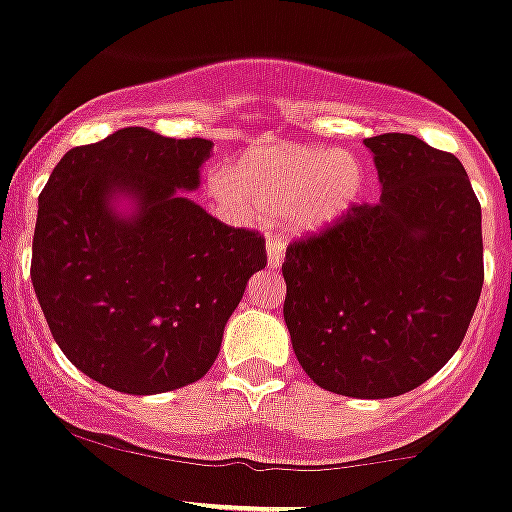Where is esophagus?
<instances>
[{"mask_svg":"<svg viewBox=\"0 0 512 512\" xmlns=\"http://www.w3.org/2000/svg\"><path fill=\"white\" fill-rule=\"evenodd\" d=\"M282 262H285V240L272 237V240H267V265L277 270V267H282Z\"/></svg>","mask_w":512,"mask_h":512,"instance_id":"34e87169","label":"esophagus"}]
</instances>
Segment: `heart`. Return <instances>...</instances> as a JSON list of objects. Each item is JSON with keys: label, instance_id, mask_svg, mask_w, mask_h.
I'll list each match as a JSON object with an SVG mask.
<instances>
[{"label": "heart", "instance_id": "heart-1", "mask_svg": "<svg viewBox=\"0 0 512 512\" xmlns=\"http://www.w3.org/2000/svg\"><path fill=\"white\" fill-rule=\"evenodd\" d=\"M365 167L352 152L305 145L252 147L217 177L222 200H247L260 215L290 217L300 232L335 225L360 202Z\"/></svg>", "mask_w": 512, "mask_h": 512}]
</instances>
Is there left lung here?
Returning a JSON list of instances; mask_svg holds the SVG:
<instances>
[{"label": "left lung", "mask_w": 512, "mask_h": 512, "mask_svg": "<svg viewBox=\"0 0 512 512\" xmlns=\"http://www.w3.org/2000/svg\"><path fill=\"white\" fill-rule=\"evenodd\" d=\"M365 147L380 200L290 242L282 312L320 388L380 400L423 385L460 347L483 290V230L458 157L400 132Z\"/></svg>", "instance_id": "8db88e82"}]
</instances>
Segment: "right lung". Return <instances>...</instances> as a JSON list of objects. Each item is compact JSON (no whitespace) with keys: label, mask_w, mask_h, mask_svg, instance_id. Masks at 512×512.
Returning a JSON list of instances; mask_svg holds the SVG:
<instances>
[{"label":"right lung","mask_w":512,"mask_h":512,"mask_svg":"<svg viewBox=\"0 0 512 512\" xmlns=\"http://www.w3.org/2000/svg\"><path fill=\"white\" fill-rule=\"evenodd\" d=\"M212 142L124 127L69 150L39 195L32 285L54 342L104 388L157 395L215 362L260 232L227 227L182 190L200 187ZM130 196L122 216L111 202Z\"/></svg>","instance_id":"right-lung-1"}]
</instances>
